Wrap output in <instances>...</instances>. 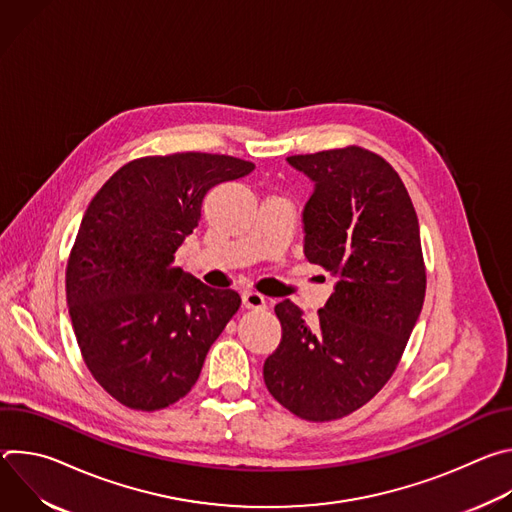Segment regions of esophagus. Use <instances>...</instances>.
Returning <instances> with one entry per match:
<instances>
[{"label": "esophagus", "mask_w": 512, "mask_h": 512, "mask_svg": "<svg viewBox=\"0 0 512 512\" xmlns=\"http://www.w3.org/2000/svg\"><path fill=\"white\" fill-rule=\"evenodd\" d=\"M243 306L249 308V310H265L267 308V302L261 294H257V291H245L243 294Z\"/></svg>", "instance_id": "esophagus-1"}]
</instances>
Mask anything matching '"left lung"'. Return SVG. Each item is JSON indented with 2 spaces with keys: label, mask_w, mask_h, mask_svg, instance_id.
<instances>
[{
  "label": "left lung",
  "mask_w": 512,
  "mask_h": 512,
  "mask_svg": "<svg viewBox=\"0 0 512 512\" xmlns=\"http://www.w3.org/2000/svg\"><path fill=\"white\" fill-rule=\"evenodd\" d=\"M316 188L304 210L310 263L338 277L314 324L283 300L281 344L263 379L306 421H334L367 405L393 377L425 300L419 221L409 192L379 154L360 145L289 156Z\"/></svg>",
  "instance_id": "8db88e82"
}]
</instances>
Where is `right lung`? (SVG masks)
Segmentation results:
<instances>
[{"label":"right lung","mask_w":512,"mask_h":512,"mask_svg":"<svg viewBox=\"0 0 512 512\" xmlns=\"http://www.w3.org/2000/svg\"><path fill=\"white\" fill-rule=\"evenodd\" d=\"M253 162L202 152L121 166L91 200L66 263V304L93 379L121 405L160 411L186 397L212 342L241 308L174 267L202 198Z\"/></svg>","instance_id":"obj_1"}]
</instances>
